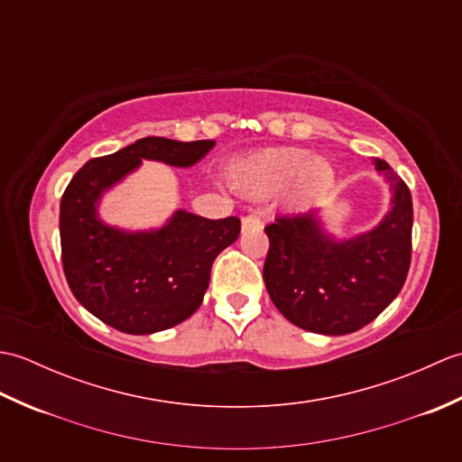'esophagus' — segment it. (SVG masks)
I'll return each instance as SVG.
<instances>
[{"instance_id":"34e87169","label":"esophagus","mask_w":462,"mask_h":462,"mask_svg":"<svg viewBox=\"0 0 462 462\" xmlns=\"http://www.w3.org/2000/svg\"><path fill=\"white\" fill-rule=\"evenodd\" d=\"M262 228V220L258 218L256 214H248L242 218V232L248 230H260Z\"/></svg>"}]
</instances>
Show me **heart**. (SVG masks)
Listing matches in <instances>:
<instances>
[{
	"mask_svg": "<svg viewBox=\"0 0 462 462\" xmlns=\"http://www.w3.org/2000/svg\"><path fill=\"white\" fill-rule=\"evenodd\" d=\"M232 182L250 196H272L282 189L286 208L306 212L336 184V171L323 156L293 146L266 149L232 166Z\"/></svg>",
	"mask_w": 462,
	"mask_h": 462,
	"instance_id": "b5f03b06",
	"label": "heart"
}]
</instances>
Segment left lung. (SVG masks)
Segmentation results:
<instances>
[{"mask_svg": "<svg viewBox=\"0 0 462 462\" xmlns=\"http://www.w3.org/2000/svg\"><path fill=\"white\" fill-rule=\"evenodd\" d=\"M373 164L391 190L389 210L373 228L336 236L321 208L276 218L263 228L270 238L263 282L273 306L293 326L321 336H346L375 319L403 288L413 200L385 161Z\"/></svg>", "mask_w": 462, "mask_h": 462, "instance_id": "8db88e82", "label": "left lung"}]
</instances>
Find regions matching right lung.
Segmentation results:
<instances>
[{
    "mask_svg": "<svg viewBox=\"0 0 462 462\" xmlns=\"http://www.w3.org/2000/svg\"><path fill=\"white\" fill-rule=\"evenodd\" d=\"M214 144L146 136L89 161L69 182L59 208L65 278L77 301L106 326L149 336L200 308L216 256L240 234L236 216L208 220L179 208L162 226L129 230L105 222L99 206L143 161L190 169Z\"/></svg>",
    "mask_w": 462,
    "mask_h": 462,
    "instance_id": "obj_1",
    "label": "right lung"
}]
</instances>
